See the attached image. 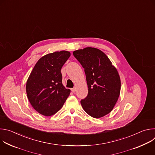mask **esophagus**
<instances>
[{
  "instance_id": "obj_1",
  "label": "esophagus",
  "mask_w": 155,
  "mask_h": 155,
  "mask_svg": "<svg viewBox=\"0 0 155 155\" xmlns=\"http://www.w3.org/2000/svg\"><path fill=\"white\" fill-rule=\"evenodd\" d=\"M71 91H72L73 93H75V91H76V88H75V87H73V88H72V89H71Z\"/></svg>"
}]
</instances>
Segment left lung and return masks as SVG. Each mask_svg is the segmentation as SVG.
I'll list each match as a JSON object with an SVG mask.
<instances>
[{
	"mask_svg": "<svg viewBox=\"0 0 155 155\" xmlns=\"http://www.w3.org/2000/svg\"><path fill=\"white\" fill-rule=\"evenodd\" d=\"M84 69L88 87L80 103L91 117L99 118L109 114L120 96L121 81L117 70L102 51L87 47L73 52Z\"/></svg>",
	"mask_w": 155,
	"mask_h": 155,
	"instance_id": "1",
	"label": "left lung"
}]
</instances>
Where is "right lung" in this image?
<instances>
[{"mask_svg":"<svg viewBox=\"0 0 155 155\" xmlns=\"http://www.w3.org/2000/svg\"><path fill=\"white\" fill-rule=\"evenodd\" d=\"M71 56L67 51H56L41 58L26 83L28 98L33 108L44 116H51L63 106L71 90L62 83L61 68Z\"/></svg>","mask_w":155,"mask_h":155,"instance_id":"right-lung-1","label":"right lung"}]
</instances>
